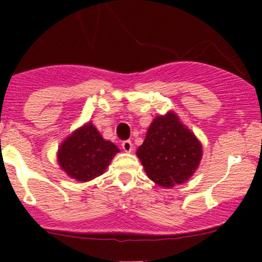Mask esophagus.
<instances>
[{
  "label": "esophagus",
  "mask_w": 262,
  "mask_h": 262,
  "mask_svg": "<svg viewBox=\"0 0 262 262\" xmlns=\"http://www.w3.org/2000/svg\"><path fill=\"white\" fill-rule=\"evenodd\" d=\"M121 147H123V149L125 152H132L133 150V143H132V141H124L121 143Z\"/></svg>",
  "instance_id": "34e87169"
}]
</instances>
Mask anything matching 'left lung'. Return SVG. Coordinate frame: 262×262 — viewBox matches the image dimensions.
<instances>
[{
    "label": "left lung",
    "instance_id": "obj_1",
    "mask_svg": "<svg viewBox=\"0 0 262 262\" xmlns=\"http://www.w3.org/2000/svg\"><path fill=\"white\" fill-rule=\"evenodd\" d=\"M203 147L175 113L155 118L137 156L147 176L162 187L184 184L194 175Z\"/></svg>",
    "mask_w": 262,
    "mask_h": 262
}]
</instances>
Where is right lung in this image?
Returning <instances> with one entry per match:
<instances>
[{
  "label": "right lung",
  "instance_id": "obj_1",
  "mask_svg": "<svg viewBox=\"0 0 262 262\" xmlns=\"http://www.w3.org/2000/svg\"><path fill=\"white\" fill-rule=\"evenodd\" d=\"M119 152L110 141H105L91 123L73 132L60 143L58 163L70 178L86 182L102 175Z\"/></svg>",
  "mask_w": 262,
  "mask_h": 262
}]
</instances>
